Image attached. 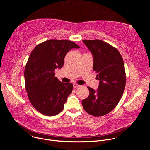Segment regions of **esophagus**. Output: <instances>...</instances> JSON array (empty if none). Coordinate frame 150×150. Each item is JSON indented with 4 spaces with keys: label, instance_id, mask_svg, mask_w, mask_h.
<instances>
[{
    "label": "esophagus",
    "instance_id": "34e87169",
    "mask_svg": "<svg viewBox=\"0 0 150 150\" xmlns=\"http://www.w3.org/2000/svg\"><path fill=\"white\" fill-rule=\"evenodd\" d=\"M73 86H74V88H78V87H79L81 85H78V84H77V83H74V84H73Z\"/></svg>",
    "mask_w": 150,
    "mask_h": 150
}]
</instances>
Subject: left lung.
<instances>
[{
    "instance_id": "1",
    "label": "left lung",
    "mask_w": 150,
    "mask_h": 150,
    "mask_svg": "<svg viewBox=\"0 0 150 150\" xmlns=\"http://www.w3.org/2000/svg\"><path fill=\"white\" fill-rule=\"evenodd\" d=\"M93 55V70L100 81L97 91L90 87L88 97L82 101L83 109L94 116L112 112L123 96L126 73L123 58L118 50L100 40H82Z\"/></svg>"
}]
</instances>
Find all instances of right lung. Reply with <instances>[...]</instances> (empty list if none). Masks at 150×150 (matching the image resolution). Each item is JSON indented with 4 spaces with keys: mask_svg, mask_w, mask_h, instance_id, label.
I'll list each match as a JSON object with an SVG mask.
<instances>
[{
    "mask_svg": "<svg viewBox=\"0 0 150 150\" xmlns=\"http://www.w3.org/2000/svg\"><path fill=\"white\" fill-rule=\"evenodd\" d=\"M79 47L67 40L51 39L38 44L31 53L24 71L25 89L34 108L53 116L61 112L73 90V85L60 82L54 70L61 68L67 53Z\"/></svg>",
    "mask_w": 150,
    "mask_h": 150,
    "instance_id": "obj_1",
    "label": "right lung"
}]
</instances>
